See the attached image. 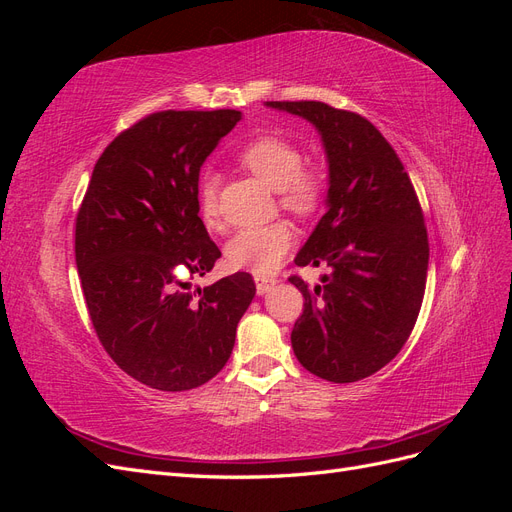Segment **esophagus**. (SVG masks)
Wrapping results in <instances>:
<instances>
[{
    "label": "esophagus",
    "instance_id": "esophagus-1",
    "mask_svg": "<svg viewBox=\"0 0 512 512\" xmlns=\"http://www.w3.org/2000/svg\"><path fill=\"white\" fill-rule=\"evenodd\" d=\"M273 286H275V280H265V277H258L256 280V292L260 294V297L262 294H267Z\"/></svg>",
    "mask_w": 512,
    "mask_h": 512
}]
</instances>
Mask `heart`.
I'll use <instances>...</instances> for the list:
<instances>
[{"label":"heart","mask_w":512,"mask_h":512,"mask_svg":"<svg viewBox=\"0 0 512 512\" xmlns=\"http://www.w3.org/2000/svg\"><path fill=\"white\" fill-rule=\"evenodd\" d=\"M239 164L250 170L269 188L280 192L282 205L290 211L309 213L320 200V183L314 175L301 170L303 156L286 138L258 136L239 151ZM196 203L205 226H218V177L203 175L198 181ZM294 243L288 224H267L241 228L226 243V262L232 269L252 271L258 277L271 275L282 265Z\"/></svg>","instance_id":"obj_1"}]
</instances>
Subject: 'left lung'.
<instances>
[{"mask_svg":"<svg viewBox=\"0 0 512 512\" xmlns=\"http://www.w3.org/2000/svg\"><path fill=\"white\" fill-rule=\"evenodd\" d=\"M318 130L329 164L327 213L294 265H327L303 292L290 335L294 356L314 376L356 382L404 348L421 312L429 241L412 181L376 126L324 102H267Z\"/></svg>","mask_w":512,"mask_h":512,"instance_id":"obj_1","label":"left lung"}]
</instances>
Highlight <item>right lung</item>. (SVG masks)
Returning <instances> with one entry per match:
<instances>
[{
	"mask_svg": "<svg viewBox=\"0 0 512 512\" xmlns=\"http://www.w3.org/2000/svg\"><path fill=\"white\" fill-rule=\"evenodd\" d=\"M226 111L153 113L104 149L76 215L74 254L108 356L158 391H190L230 359L256 286L250 273L185 290L222 256L198 218L200 166L241 121Z\"/></svg>",
	"mask_w": 512,
	"mask_h": 512,
	"instance_id": "add662e5",
	"label": "right lung"
}]
</instances>
